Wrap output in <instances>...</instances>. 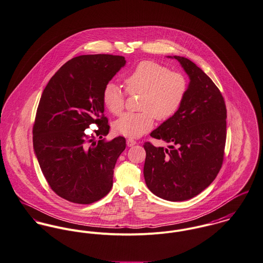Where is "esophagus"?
Masks as SVG:
<instances>
[{"mask_svg": "<svg viewBox=\"0 0 263 263\" xmlns=\"http://www.w3.org/2000/svg\"><path fill=\"white\" fill-rule=\"evenodd\" d=\"M137 143V142L135 141V140H133V139H127L126 140V144L128 145V146H133V145H135Z\"/></svg>", "mask_w": 263, "mask_h": 263, "instance_id": "esophagus-1", "label": "esophagus"}]
</instances>
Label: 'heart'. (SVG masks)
<instances>
[{
    "instance_id": "1",
    "label": "heart",
    "mask_w": 263,
    "mask_h": 263,
    "mask_svg": "<svg viewBox=\"0 0 263 263\" xmlns=\"http://www.w3.org/2000/svg\"><path fill=\"white\" fill-rule=\"evenodd\" d=\"M127 93L141 95L138 114H124L114 122L117 134L139 138L154 125L155 118L172 119L182 106L188 91V81L180 72L154 61H143L124 79ZM102 102L112 115L119 116L125 104V95L115 82H108L102 91Z\"/></svg>"
}]
</instances>
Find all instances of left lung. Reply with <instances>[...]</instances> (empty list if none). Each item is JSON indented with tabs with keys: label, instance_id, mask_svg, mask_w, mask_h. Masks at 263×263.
<instances>
[{
	"label": "left lung",
	"instance_id": "8db88e82",
	"mask_svg": "<svg viewBox=\"0 0 263 263\" xmlns=\"http://www.w3.org/2000/svg\"><path fill=\"white\" fill-rule=\"evenodd\" d=\"M190 77L182 106L151 137L167 148L145 142L143 176L147 188L167 201H185L215 180L224 160L227 110L211 78L188 58L174 56Z\"/></svg>",
	"mask_w": 263,
	"mask_h": 263
}]
</instances>
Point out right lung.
Segmentation results:
<instances>
[{"mask_svg":"<svg viewBox=\"0 0 263 263\" xmlns=\"http://www.w3.org/2000/svg\"><path fill=\"white\" fill-rule=\"evenodd\" d=\"M124 64L119 55L74 57L52 76L40 98L33 125L34 151L49 187L72 203L91 204L112 187L125 139H102L109 132L102 91ZM90 124L99 128L89 136L85 129Z\"/></svg>","mask_w":263,"mask_h":263,"instance_id":"add662e5","label":"right lung"}]
</instances>
